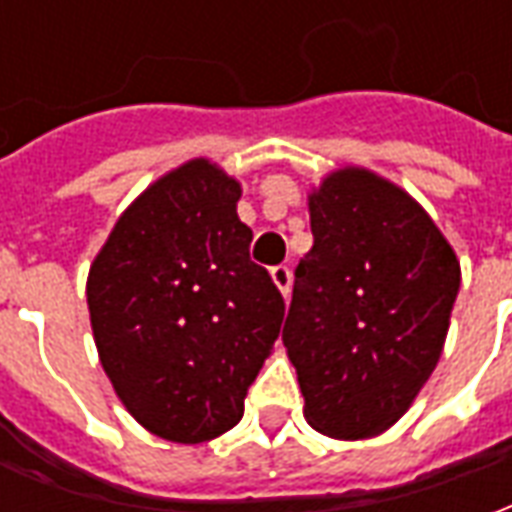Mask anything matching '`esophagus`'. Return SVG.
<instances>
[{"mask_svg":"<svg viewBox=\"0 0 512 512\" xmlns=\"http://www.w3.org/2000/svg\"><path fill=\"white\" fill-rule=\"evenodd\" d=\"M271 279H274V285L282 290V296H288L290 282H293V274H290V268L288 266H274V268H271Z\"/></svg>","mask_w":512,"mask_h":512,"instance_id":"obj_1","label":"esophagus"}]
</instances>
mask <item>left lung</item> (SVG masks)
<instances>
[{
	"label": "left lung",
	"instance_id": "8db88e82",
	"mask_svg": "<svg viewBox=\"0 0 512 512\" xmlns=\"http://www.w3.org/2000/svg\"><path fill=\"white\" fill-rule=\"evenodd\" d=\"M310 227L282 343L312 428L370 439L406 414L439 362L461 266L428 213L367 169L312 191Z\"/></svg>",
	"mask_w": 512,
	"mask_h": 512
}]
</instances>
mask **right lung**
I'll use <instances>...</instances> for the list:
<instances>
[{"instance_id": "right-lung-1", "label": "right lung", "mask_w": 512, "mask_h": 512, "mask_svg": "<svg viewBox=\"0 0 512 512\" xmlns=\"http://www.w3.org/2000/svg\"><path fill=\"white\" fill-rule=\"evenodd\" d=\"M238 197L233 178L194 158L117 219L87 279L117 397L142 428L178 444L238 425L285 318L274 279L249 257Z\"/></svg>"}]
</instances>
